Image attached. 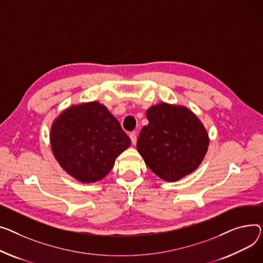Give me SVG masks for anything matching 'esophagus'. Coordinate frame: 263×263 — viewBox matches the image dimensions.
Returning <instances> with one entry per match:
<instances>
[{
	"mask_svg": "<svg viewBox=\"0 0 263 263\" xmlns=\"http://www.w3.org/2000/svg\"><path fill=\"white\" fill-rule=\"evenodd\" d=\"M129 137H130V139H131L132 144H133V145H135V144H136V141H137L136 133H135V132H131V133L129 134Z\"/></svg>",
	"mask_w": 263,
	"mask_h": 263,
	"instance_id": "esophagus-1",
	"label": "esophagus"
}]
</instances>
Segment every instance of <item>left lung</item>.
<instances>
[{
  "label": "left lung",
  "instance_id": "1",
  "mask_svg": "<svg viewBox=\"0 0 263 263\" xmlns=\"http://www.w3.org/2000/svg\"><path fill=\"white\" fill-rule=\"evenodd\" d=\"M149 124L137 139V151L160 179L176 182L194 172L209 146L207 130L185 106L160 102L146 112Z\"/></svg>",
  "mask_w": 263,
  "mask_h": 263
}]
</instances>
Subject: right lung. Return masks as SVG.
<instances>
[{
  "label": "right lung",
  "instance_id": "obj_1",
  "mask_svg": "<svg viewBox=\"0 0 263 263\" xmlns=\"http://www.w3.org/2000/svg\"><path fill=\"white\" fill-rule=\"evenodd\" d=\"M50 149L60 167L81 183H95L111 171L131 145L119 121L99 101L63 110L52 121Z\"/></svg>",
  "mask_w": 263,
  "mask_h": 263
}]
</instances>
